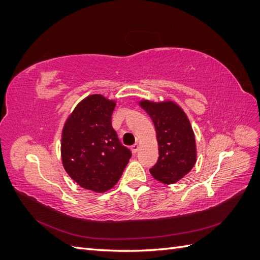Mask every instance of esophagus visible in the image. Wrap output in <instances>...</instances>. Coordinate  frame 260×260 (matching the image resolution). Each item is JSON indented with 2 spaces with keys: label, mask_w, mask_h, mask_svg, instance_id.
Here are the masks:
<instances>
[{
  "label": "esophagus",
  "mask_w": 260,
  "mask_h": 260,
  "mask_svg": "<svg viewBox=\"0 0 260 260\" xmlns=\"http://www.w3.org/2000/svg\"><path fill=\"white\" fill-rule=\"evenodd\" d=\"M139 144L138 143H136V144H133L132 146H131V151H132V153L133 154H136L138 151H139Z\"/></svg>",
  "instance_id": "34e87169"
}]
</instances>
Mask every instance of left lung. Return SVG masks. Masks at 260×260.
<instances>
[{"mask_svg": "<svg viewBox=\"0 0 260 260\" xmlns=\"http://www.w3.org/2000/svg\"><path fill=\"white\" fill-rule=\"evenodd\" d=\"M139 105L151 117L158 144V159L149 172L159 182L174 184L191 171L198 158L191 122L171 100H141Z\"/></svg>", "mask_w": 260, "mask_h": 260, "instance_id": "8db88e82", "label": "left lung"}]
</instances>
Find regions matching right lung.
I'll list each match as a JSON object with an SVG mask.
<instances>
[{"label":"right lung","mask_w":260,"mask_h":260,"mask_svg":"<svg viewBox=\"0 0 260 260\" xmlns=\"http://www.w3.org/2000/svg\"><path fill=\"white\" fill-rule=\"evenodd\" d=\"M115 106L116 100L91 94L68 115L61 131L62 167L75 182L95 193L111 190L131 157L112 127Z\"/></svg>","instance_id":"right-lung-1"}]
</instances>
